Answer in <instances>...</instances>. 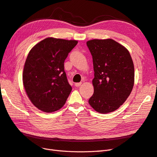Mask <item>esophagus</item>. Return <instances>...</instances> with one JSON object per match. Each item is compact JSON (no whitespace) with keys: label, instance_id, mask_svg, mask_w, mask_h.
I'll return each instance as SVG.
<instances>
[{"label":"esophagus","instance_id":"esophagus-1","mask_svg":"<svg viewBox=\"0 0 157 157\" xmlns=\"http://www.w3.org/2000/svg\"><path fill=\"white\" fill-rule=\"evenodd\" d=\"M81 84H82V82H77V83H75V86L78 87L80 86V85H81Z\"/></svg>","mask_w":157,"mask_h":157}]
</instances>
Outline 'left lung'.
I'll list each match as a JSON object with an SVG mask.
<instances>
[{
    "label": "left lung",
    "mask_w": 157,
    "mask_h": 157,
    "mask_svg": "<svg viewBox=\"0 0 157 157\" xmlns=\"http://www.w3.org/2000/svg\"><path fill=\"white\" fill-rule=\"evenodd\" d=\"M92 56L94 92L88 103L95 111L117 110L130 96L134 84V67L128 50L113 39L86 42Z\"/></svg>",
    "instance_id": "8db88e82"
}]
</instances>
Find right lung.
<instances>
[{
	"mask_svg": "<svg viewBox=\"0 0 157 157\" xmlns=\"http://www.w3.org/2000/svg\"><path fill=\"white\" fill-rule=\"evenodd\" d=\"M77 40L49 37L30 50L23 72L28 98L40 111L52 113L62 107L72 90L64 61Z\"/></svg>",
	"mask_w": 157,
	"mask_h": 157,
	"instance_id": "1",
	"label": "right lung"
}]
</instances>
